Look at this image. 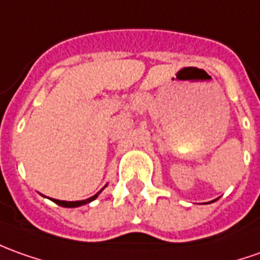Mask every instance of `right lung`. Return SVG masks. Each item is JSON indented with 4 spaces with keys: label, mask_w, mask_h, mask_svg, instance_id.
<instances>
[{
    "label": "right lung",
    "mask_w": 260,
    "mask_h": 260,
    "mask_svg": "<svg viewBox=\"0 0 260 260\" xmlns=\"http://www.w3.org/2000/svg\"><path fill=\"white\" fill-rule=\"evenodd\" d=\"M98 197V193L96 195H93L92 198H89V199H85V201H75V202H67V201H58V199H54V202L56 205H59V206H63V208H77V206H81V205H85L89 204L91 201H93L95 198Z\"/></svg>",
    "instance_id": "obj_1"
}]
</instances>
